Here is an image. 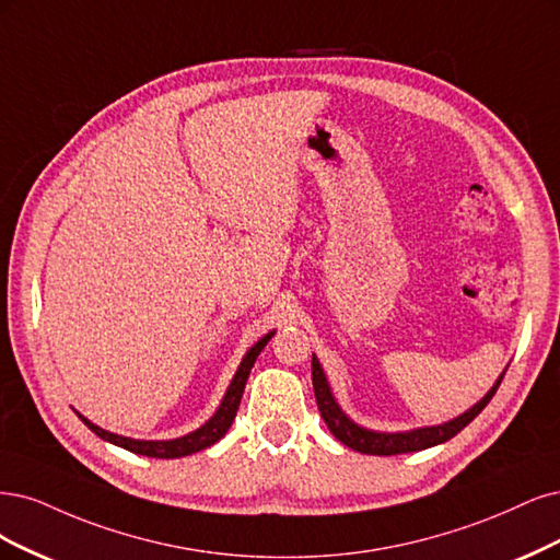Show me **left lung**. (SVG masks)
Returning a JSON list of instances; mask_svg holds the SVG:
<instances>
[{
  "label": "left lung",
  "instance_id": "left-lung-1",
  "mask_svg": "<svg viewBox=\"0 0 560 560\" xmlns=\"http://www.w3.org/2000/svg\"><path fill=\"white\" fill-rule=\"evenodd\" d=\"M502 376H504V372L498 376L493 388L486 393L475 407L460 413V417H456L454 421L442 423V425L407 430V432H376V430H368L363 425L353 423L347 413L341 411V407L337 405L335 395L330 390L328 378H326V374H323L318 358L312 355V382H314V395H316V405H318L323 421H326V425L330 428V432L341 444H347L349 448L360 451V454H370V456L409 454V451H421L428 446H435V444H442L454 435H458V432L475 417H479V411L491 402V398L502 382Z\"/></svg>",
  "mask_w": 560,
  "mask_h": 560
}]
</instances>
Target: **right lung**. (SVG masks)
<instances>
[{
  "instance_id": "add662e5",
  "label": "right lung",
  "mask_w": 560,
  "mask_h": 560,
  "mask_svg": "<svg viewBox=\"0 0 560 560\" xmlns=\"http://www.w3.org/2000/svg\"><path fill=\"white\" fill-rule=\"evenodd\" d=\"M272 335H275V332H267L262 339H258L256 345L246 351L240 370L234 372L232 382H230V386H228V390H225V398H223L221 407L215 409V413H213V417H211L205 425H200L197 430L188 432V435H184V438H176V440H132V438H122V435H116V432H109V430H104V428H100V425H95V423H90L85 417H81V413L77 411L79 419H81L90 430H93L97 438H102L104 442H112V444H116V446L128 448V451H132V454H139V456H151V458H182V456L197 454V451H202V448H207V446L219 442V440L225 435V432H228V428L232 425L234 417H237V409H240V402H242V395H244V386H246V378H248V374H250V368H254L256 358H258L260 351L267 347V341L272 339Z\"/></svg>"
}]
</instances>
